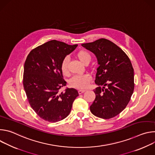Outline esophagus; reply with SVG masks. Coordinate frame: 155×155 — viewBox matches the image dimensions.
I'll list each match as a JSON object with an SVG mask.
<instances>
[{
	"label": "esophagus",
	"instance_id": "34e87169",
	"mask_svg": "<svg viewBox=\"0 0 155 155\" xmlns=\"http://www.w3.org/2000/svg\"><path fill=\"white\" fill-rule=\"evenodd\" d=\"M85 91L86 90H78V94H82V93H83L84 92H85Z\"/></svg>",
	"mask_w": 155,
	"mask_h": 155
}]
</instances>
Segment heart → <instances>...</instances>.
Masks as SVG:
<instances>
[{
  "label": "heart",
  "instance_id": "1",
  "mask_svg": "<svg viewBox=\"0 0 155 155\" xmlns=\"http://www.w3.org/2000/svg\"><path fill=\"white\" fill-rule=\"evenodd\" d=\"M77 56L78 59L84 64L89 63L91 59V54L86 50H80L77 53ZM61 70L63 75H68V58H64L61 64ZM92 80L91 77L88 74H84L82 75L74 76L71 78L69 84L71 87L76 89L83 90L85 89L89 85Z\"/></svg>",
  "mask_w": 155,
  "mask_h": 155
}]
</instances>
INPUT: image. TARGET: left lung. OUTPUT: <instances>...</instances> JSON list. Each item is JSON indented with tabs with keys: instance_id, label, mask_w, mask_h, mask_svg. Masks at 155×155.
<instances>
[{
	"instance_id": "obj_1",
	"label": "left lung",
	"mask_w": 155,
	"mask_h": 155,
	"mask_svg": "<svg viewBox=\"0 0 155 155\" xmlns=\"http://www.w3.org/2000/svg\"><path fill=\"white\" fill-rule=\"evenodd\" d=\"M81 45L96 55L99 65L95 80L99 86L94 90L96 98L90 106L91 112L103 119L114 118L126 108L134 92L131 62L119 47L105 38Z\"/></svg>"
}]
</instances>
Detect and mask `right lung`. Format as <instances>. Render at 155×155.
Returning a JSON list of instances; mask_svg holds the SVG:
<instances>
[{
    "label": "right lung",
    "mask_w": 155,
    "mask_h": 155,
    "mask_svg": "<svg viewBox=\"0 0 155 155\" xmlns=\"http://www.w3.org/2000/svg\"><path fill=\"white\" fill-rule=\"evenodd\" d=\"M77 46L53 40L32 50L27 56L24 89L31 107L47 121L56 123L67 117L78 96L74 88L60 91L66 85L61 70V62Z\"/></svg>",
    "instance_id": "obj_1"
}]
</instances>
